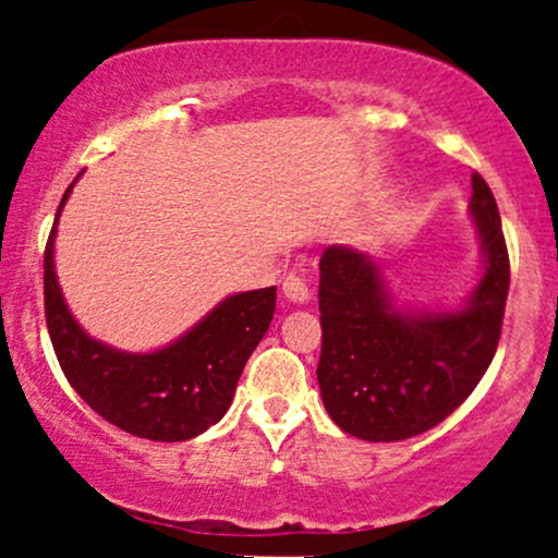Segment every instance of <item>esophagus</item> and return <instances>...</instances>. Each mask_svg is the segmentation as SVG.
Masks as SVG:
<instances>
[{
  "label": "esophagus",
  "instance_id": "1",
  "mask_svg": "<svg viewBox=\"0 0 558 558\" xmlns=\"http://www.w3.org/2000/svg\"><path fill=\"white\" fill-rule=\"evenodd\" d=\"M283 296L288 301H293V304H306V301L312 299V291L296 272H291L283 278Z\"/></svg>",
  "mask_w": 558,
  "mask_h": 558
}]
</instances>
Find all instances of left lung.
<instances>
[{
	"instance_id": "left-lung-1",
	"label": "left lung",
	"mask_w": 558,
	"mask_h": 558,
	"mask_svg": "<svg viewBox=\"0 0 558 558\" xmlns=\"http://www.w3.org/2000/svg\"><path fill=\"white\" fill-rule=\"evenodd\" d=\"M470 217L483 270L453 310L399 306L383 262L349 246L325 248L317 383L343 433L393 444L430 430L462 407L490 367L509 293V254L496 198L477 172Z\"/></svg>"
}]
</instances>
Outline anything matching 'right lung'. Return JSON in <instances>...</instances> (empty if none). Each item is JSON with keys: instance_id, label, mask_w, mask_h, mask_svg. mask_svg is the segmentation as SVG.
I'll return each instance as SVG.
<instances>
[{"instance_id": "add662e5", "label": "right lung", "mask_w": 558, "mask_h": 558, "mask_svg": "<svg viewBox=\"0 0 558 558\" xmlns=\"http://www.w3.org/2000/svg\"><path fill=\"white\" fill-rule=\"evenodd\" d=\"M75 181L44 252V310L57 362L75 393L120 430L165 444L196 438L228 412L243 367L272 323L275 286L222 299L162 349L136 354L96 341L73 317L54 272L57 222Z\"/></svg>"}]
</instances>
